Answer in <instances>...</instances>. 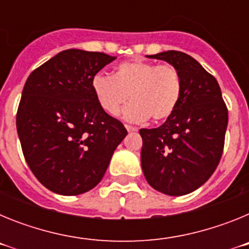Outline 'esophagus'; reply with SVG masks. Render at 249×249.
Masks as SVG:
<instances>
[{
  "label": "esophagus",
  "instance_id": "esophagus-1",
  "mask_svg": "<svg viewBox=\"0 0 249 249\" xmlns=\"http://www.w3.org/2000/svg\"><path fill=\"white\" fill-rule=\"evenodd\" d=\"M124 127H126V129L128 132H136V131H137V128H136V127L129 126V124H124Z\"/></svg>",
  "mask_w": 249,
  "mask_h": 249
}]
</instances>
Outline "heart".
Masks as SVG:
<instances>
[{
  "label": "heart",
  "mask_w": 249,
  "mask_h": 249,
  "mask_svg": "<svg viewBox=\"0 0 249 249\" xmlns=\"http://www.w3.org/2000/svg\"><path fill=\"white\" fill-rule=\"evenodd\" d=\"M92 91L105 112L116 116L128 100L123 116L132 122L163 121L176 111L182 85L177 70L171 65H156L142 59L122 62L113 76L97 73L92 78Z\"/></svg>",
  "instance_id": "b5f03b06"
}]
</instances>
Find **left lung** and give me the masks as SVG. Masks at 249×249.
Masks as SVG:
<instances>
[{"label": "left lung", "instance_id": "1", "mask_svg": "<svg viewBox=\"0 0 249 249\" xmlns=\"http://www.w3.org/2000/svg\"><path fill=\"white\" fill-rule=\"evenodd\" d=\"M177 70L179 103L157 128H142L141 164L152 188L183 196L206 183L221 160L228 111L219 85L193 57L179 51L152 54Z\"/></svg>", "mask_w": 249, "mask_h": 249}]
</instances>
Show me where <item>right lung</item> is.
I'll return each instance as SVG.
<instances>
[{
  "label": "right lung",
  "mask_w": 249,
  "mask_h": 249,
  "mask_svg": "<svg viewBox=\"0 0 249 249\" xmlns=\"http://www.w3.org/2000/svg\"><path fill=\"white\" fill-rule=\"evenodd\" d=\"M113 59L71 48L36 68L26 81L17 133L28 167L52 192L77 196L97 186L127 136L92 91V78Z\"/></svg>",
  "instance_id": "right-lung-1"
}]
</instances>
